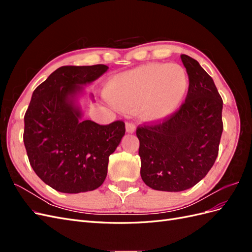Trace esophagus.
<instances>
[{
    "mask_svg": "<svg viewBox=\"0 0 252 252\" xmlns=\"http://www.w3.org/2000/svg\"><path fill=\"white\" fill-rule=\"evenodd\" d=\"M135 125L132 123H126V132L128 133H133L135 132Z\"/></svg>",
    "mask_w": 252,
    "mask_h": 252,
    "instance_id": "1",
    "label": "esophagus"
}]
</instances>
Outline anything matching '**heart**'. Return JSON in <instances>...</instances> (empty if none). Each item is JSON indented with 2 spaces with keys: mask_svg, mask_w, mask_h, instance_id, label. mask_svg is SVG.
<instances>
[{
  "mask_svg": "<svg viewBox=\"0 0 252 252\" xmlns=\"http://www.w3.org/2000/svg\"><path fill=\"white\" fill-rule=\"evenodd\" d=\"M189 77L178 64L152 63L114 75L106 94L122 109L141 108L142 118L159 123L179 109L188 93Z\"/></svg>",
  "mask_w": 252,
  "mask_h": 252,
  "instance_id": "b5f03b06",
  "label": "heart"
}]
</instances>
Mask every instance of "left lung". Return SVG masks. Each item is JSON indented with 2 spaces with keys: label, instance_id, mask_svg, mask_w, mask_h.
<instances>
[{
  "label": "left lung",
  "instance_id": "obj_1",
  "mask_svg": "<svg viewBox=\"0 0 252 252\" xmlns=\"http://www.w3.org/2000/svg\"><path fill=\"white\" fill-rule=\"evenodd\" d=\"M181 59L189 77L185 103L163 123L136 129L142 180L159 191H183L204 179L223 132V100L215 82L197 61Z\"/></svg>",
  "mask_w": 252,
  "mask_h": 252
}]
</instances>
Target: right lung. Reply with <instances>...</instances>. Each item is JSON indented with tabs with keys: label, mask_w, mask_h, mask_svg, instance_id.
I'll return each mask as SVG.
<instances>
[{
	"label": "right lung",
	"mask_w": 252,
	"mask_h": 252,
	"mask_svg": "<svg viewBox=\"0 0 252 252\" xmlns=\"http://www.w3.org/2000/svg\"><path fill=\"white\" fill-rule=\"evenodd\" d=\"M106 65L63 66L37 86L24 117V144L32 169L57 191L80 193L100 187L109 156L125 134L122 121L98 125L83 119L85 85L107 71ZM90 100L94 96L90 94Z\"/></svg>",
	"instance_id": "right-lung-1"
}]
</instances>
